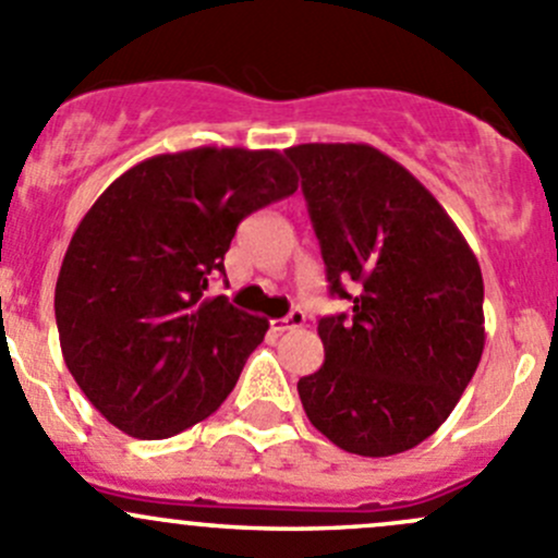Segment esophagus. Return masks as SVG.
<instances>
[{"label": "esophagus", "instance_id": "obj_1", "mask_svg": "<svg viewBox=\"0 0 558 558\" xmlns=\"http://www.w3.org/2000/svg\"><path fill=\"white\" fill-rule=\"evenodd\" d=\"M303 325H306V314H303L301 308H292V312L287 314V317L271 322V327H274V330H277V332L298 330V327H303Z\"/></svg>", "mask_w": 558, "mask_h": 558}]
</instances>
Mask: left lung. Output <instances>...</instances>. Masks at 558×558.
Returning <instances> with one entry per match:
<instances>
[{
    "label": "left lung",
    "instance_id": "obj_1",
    "mask_svg": "<svg viewBox=\"0 0 558 558\" xmlns=\"http://www.w3.org/2000/svg\"><path fill=\"white\" fill-rule=\"evenodd\" d=\"M284 153L301 169L330 290L352 301L349 319H319L325 363L298 381L303 411L338 449L403 453L449 418L481 363L478 257L435 195L376 147Z\"/></svg>",
    "mask_w": 558,
    "mask_h": 558
}]
</instances>
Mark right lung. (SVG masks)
Wrapping results in <instances>:
<instances>
[{
  "label": "right lung",
  "instance_id": "right-lung-1",
  "mask_svg": "<svg viewBox=\"0 0 558 558\" xmlns=\"http://www.w3.org/2000/svg\"><path fill=\"white\" fill-rule=\"evenodd\" d=\"M295 191L279 150L204 145L131 166L80 220L56 281L61 354L120 433L171 438L231 395L268 319L209 279L239 222Z\"/></svg>",
  "mask_w": 558,
  "mask_h": 558
}]
</instances>
